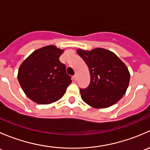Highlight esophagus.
Listing matches in <instances>:
<instances>
[{
    "label": "esophagus",
    "mask_w": 150,
    "mask_h": 150,
    "mask_svg": "<svg viewBox=\"0 0 150 150\" xmlns=\"http://www.w3.org/2000/svg\"><path fill=\"white\" fill-rule=\"evenodd\" d=\"M73 80L74 81H77V80H78V75H75L73 76Z\"/></svg>",
    "instance_id": "34e87169"
}]
</instances>
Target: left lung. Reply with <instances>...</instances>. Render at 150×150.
Returning a JSON list of instances; mask_svg holds the SVG:
<instances>
[{
	"mask_svg": "<svg viewBox=\"0 0 150 150\" xmlns=\"http://www.w3.org/2000/svg\"><path fill=\"white\" fill-rule=\"evenodd\" d=\"M88 66L90 83L80 92L83 100L95 108H105L118 102L125 94L130 81L127 67L114 54L104 48L78 50Z\"/></svg>",
	"mask_w": 150,
	"mask_h": 150,
	"instance_id": "obj_1",
	"label": "left lung"
}]
</instances>
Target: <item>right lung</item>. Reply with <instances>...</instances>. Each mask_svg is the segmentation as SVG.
Returning a JSON list of instances; mask_svg holds the SVG:
<instances>
[{
    "label": "right lung",
    "mask_w": 150,
    "mask_h": 150,
    "mask_svg": "<svg viewBox=\"0 0 150 150\" xmlns=\"http://www.w3.org/2000/svg\"><path fill=\"white\" fill-rule=\"evenodd\" d=\"M63 50L47 46L35 51L21 64L18 80L28 97L40 104L61 99L72 82L59 61Z\"/></svg>",
    "instance_id": "right-lung-1"
}]
</instances>
